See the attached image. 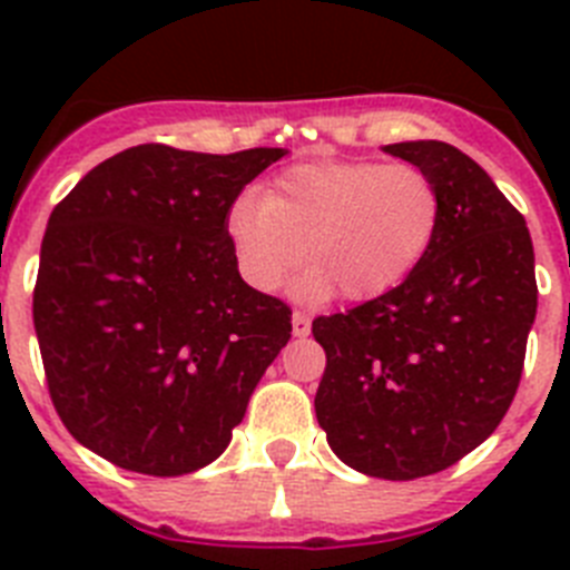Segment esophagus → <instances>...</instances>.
Segmentation results:
<instances>
[{
  "instance_id": "34e87169",
  "label": "esophagus",
  "mask_w": 570,
  "mask_h": 570,
  "mask_svg": "<svg viewBox=\"0 0 570 570\" xmlns=\"http://www.w3.org/2000/svg\"><path fill=\"white\" fill-rule=\"evenodd\" d=\"M291 325H294V336L311 334V320H308V314H302V311H294V316H291Z\"/></svg>"
}]
</instances>
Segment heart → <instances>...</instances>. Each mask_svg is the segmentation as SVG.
I'll return each instance as SVG.
<instances>
[{
  "instance_id": "heart-1",
  "label": "heart",
  "mask_w": 570,
  "mask_h": 570,
  "mask_svg": "<svg viewBox=\"0 0 570 570\" xmlns=\"http://www.w3.org/2000/svg\"><path fill=\"white\" fill-rule=\"evenodd\" d=\"M440 223V188L416 165L325 159L282 170L262 199H234L225 236L242 279L262 294L279 291L305 250L302 299L340 291L371 302L420 268Z\"/></svg>"
}]
</instances>
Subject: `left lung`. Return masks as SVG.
<instances>
[{
    "mask_svg": "<svg viewBox=\"0 0 570 570\" xmlns=\"http://www.w3.org/2000/svg\"><path fill=\"white\" fill-rule=\"evenodd\" d=\"M382 150L434 179L440 234L400 288L314 320L328 360L314 407L347 468L402 482L445 471L497 431L520 385L537 279L525 219L471 156L436 139Z\"/></svg>",
    "mask_w": 570,
    "mask_h": 570,
    "instance_id": "left-lung-1",
    "label": "left lung"
}]
</instances>
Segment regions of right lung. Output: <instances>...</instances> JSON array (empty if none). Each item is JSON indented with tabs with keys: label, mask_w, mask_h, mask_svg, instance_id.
<instances>
[{
	"label": "right lung",
	"mask_w": 570,
	"mask_h": 570,
	"mask_svg": "<svg viewBox=\"0 0 570 570\" xmlns=\"http://www.w3.org/2000/svg\"><path fill=\"white\" fill-rule=\"evenodd\" d=\"M285 154L136 145L53 208L33 328L53 407L88 451L183 476L228 448L291 311L242 279L225 214Z\"/></svg>",
	"instance_id": "1"
}]
</instances>
